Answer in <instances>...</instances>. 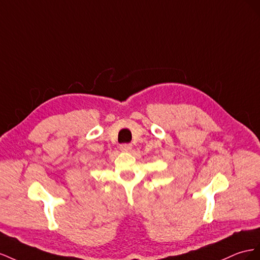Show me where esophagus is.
Wrapping results in <instances>:
<instances>
[{
  "label": "esophagus",
  "instance_id": "obj_1",
  "mask_svg": "<svg viewBox=\"0 0 260 260\" xmlns=\"http://www.w3.org/2000/svg\"><path fill=\"white\" fill-rule=\"evenodd\" d=\"M120 149L123 152H129L133 149V146L131 144H123L120 146Z\"/></svg>",
  "mask_w": 260,
  "mask_h": 260
}]
</instances>
